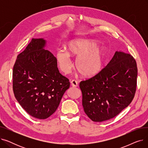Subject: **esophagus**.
Returning a JSON list of instances; mask_svg holds the SVG:
<instances>
[{"label": "esophagus", "mask_w": 148, "mask_h": 148, "mask_svg": "<svg viewBox=\"0 0 148 148\" xmlns=\"http://www.w3.org/2000/svg\"><path fill=\"white\" fill-rule=\"evenodd\" d=\"M71 86L73 87H77V86H78V83H77V82L75 80H73L71 82Z\"/></svg>", "instance_id": "esophagus-1"}]
</instances>
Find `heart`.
<instances>
[{
    "label": "heart",
    "instance_id": "heart-1",
    "mask_svg": "<svg viewBox=\"0 0 148 148\" xmlns=\"http://www.w3.org/2000/svg\"><path fill=\"white\" fill-rule=\"evenodd\" d=\"M66 49H60L56 51V58L62 72L69 73L73 67L71 55L77 56L75 67L85 77H92L98 75L104 67L106 53L98 42L92 39H73L66 44Z\"/></svg>",
    "mask_w": 148,
    "mask_h": 148
}]
</instances>
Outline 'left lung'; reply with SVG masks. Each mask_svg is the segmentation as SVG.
Segmentation results:
<instances>
[{
    "mask_svg": "<svg viewBox=\"0 0 148 148\" xmlns=\"http://www.w3.org/2000/svg\"><path fill=\"white\" fill-rule=\"evenodd\" d=\"M137 77L135 59L127 53L116 51L100 73L80 83L85 113L94 122L115 117L133 100Z\"/></svg>",
    "mask_w": 148,
    "mask_h": 148,
    "instance_id": "left-lung-1",
    "label": "left lung"
}]
</instances>
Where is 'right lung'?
Instances as JSON below:
<instances>
[{
  "instance_id": "add662e5",
  "label": "right lung",
  "mask_w": 148,
  "mask_h": 148,
  "mask_svg": "<svg viewBox=\"0 0 148 148\" xmlns=\"http://www.w3.org/2000/svg\"><path fill=\"white\" fill-rule=\"evenodd\" d=\"M44 38H32L19 54L13 68V91L28 114L45 119L56 112L69 80L59 71L56 58Z\"/></svg>"
}]
</instances>
